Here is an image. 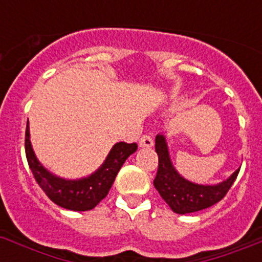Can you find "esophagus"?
Listing matches in <instances>:
<instances>
[{
  "mask_svg": "<svg viewBox=\"0 0 262 262\" xmlns=\"http://www.w3.org/2000/svg\"><path fill=\"white\" fill-rule=\"evenodd\" d=\"M153 144H154L153 137H151L150 134H144V136L141 137L140 146H142V147H151V146H153Z\"/></svg>",
  "mask_w": 262,
  "mask_h": 262,
  "instance_id": "1",
  "label": "esophagus"
}]
</instances>
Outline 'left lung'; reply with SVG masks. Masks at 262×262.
I'll return each mask as SVG.
<instances>
[{
    "label": "left lung",
    "instance_id": "1",
    "mask_svg": "<svg viewBox=\"0 0 262 262\" xmlns=\"http://www.w3.org/2000/svg\"><path fill=\"white\" fill-rule=\"evenodd\" d=\"M156 151L158 154V170L154 178V187L170 208L181 215L202 211L220 202L227 195L240 171V169L236 170L227 181L216 186L195 185L175 171L165 137L161 134L156 137Z\"/></svg>",
    "mask_w": 262,
    "mask_h": 262
}]
</instances>
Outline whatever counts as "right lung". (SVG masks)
<instances>
[{"mask_svg": "<svg viewBox=\"0 0 262 262\" xmlns=\"http://www.w3.org/2000/svg\"><path fill=\"white\" fill-rule=\"evenodd\" d=\"M29 124V122H27ZM25 150L29 167L45 194L58 206L71 211H90L108 195L116 175L130 154L137 150V144L118 142L112 147L105 162L88 178L67 181L50 174L36 159L30 144L29 125L25 134Z\"/></svg>", "mask_w": 262, "mask_h": 262, "instance_id": "obj_1", "label": "right lung"}]
</instances>
